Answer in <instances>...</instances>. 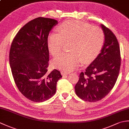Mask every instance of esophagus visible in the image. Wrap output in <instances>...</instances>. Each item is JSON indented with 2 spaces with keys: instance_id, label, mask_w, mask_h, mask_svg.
Here are the masks:
<instances>
[{
  "instance_id": "obj_1",
  "label": "esophagus",
  "mask_w": 129,
  "mask_h": 129,
  "mask_svg": "<svg viewBox=\"0 0 129 129\" xmlns=\"http://www.w3.org/2000/svg\"><path fill=\"white\" fill-rule=\"evenodd\" d=\"M61 74L62 75H67L68 74H69V73L67 72H65V71H61Z\"/></svg>"
}]
</instances>
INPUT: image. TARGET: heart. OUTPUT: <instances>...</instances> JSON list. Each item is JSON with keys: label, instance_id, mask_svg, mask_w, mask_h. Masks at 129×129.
<instances>
[{"label": "heart", "instance_id": "1", "mask_svg": "<svg viewBox=\"0 0 129 129\" xmlns=\"http://www.w3.org/2000/svg\"><path fill=\"white\" fill-rule=\"evenodd\" d=\"M49 51L54 56L59 54L64 42H71L70 53L55 56L51 64L57 69L70 72L76 69L80 64L94 59L102 49L105 35L98 26L80 21L68 20L60 26L58 31H53L48 37Z\"/></svg>", "mask_w": 129, "mask_h": 129}]
</instances>
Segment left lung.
Segmentation results:
<instances>
[{"mask_svg": "<svg viewBox=\"0 0 129 129\" xmlns=\"http://www.w3.org/2000/svg\"><path fill=\"white\" fill-rule=\"evenodd\" d=\"M100 26L105 35L103 47L85 72L80 73L75 86L78 96L89 102L99 101L109 94L116 83L121 65L116 37L105 26Z\"/></svg>", "mask_w": 129, "mask_h": 129, "instance_id": "obj_1", "label": "left lung"}]
</instances>
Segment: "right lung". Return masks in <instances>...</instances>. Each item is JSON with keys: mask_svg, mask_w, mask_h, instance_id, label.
I'll use <instances>...</instances> for the list:
<instances>
[{"mask_svg": "<svg viewBox=\"0 0 129 129\" xmlns=\"http://www.w3.org/2000/svg\"><path fill=\"white\" fill-rule=\"evenodd\" d=\"M57 23L53 19L35 18L20 29L11 45L9 63L15 83L21 94L34 102L50 99L62 77L56 69L48 71V37Z\"/></svg>", "mask_w": 129, "mask_h": 129, "instance_id": "1", "label": "right lung"}]
</instances>
